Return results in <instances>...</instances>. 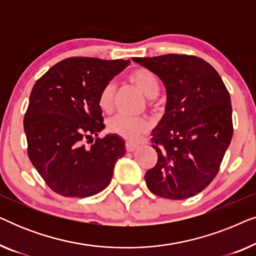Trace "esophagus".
<instances>
[{"instance_id": "esophagus-1", "label": "esophagus", "mask_w": 256, "mask_h": 256, "mask_svg": "<svg viewBox=\"0 0 256 256\" xmlns=\"http://www.w3.org/2000/svg\"><path fill=\"white\" fill-rule=\"evenodd\" d=\"M138 144H135V143H130V142H127L126 143V149H127V152H134V150L138 148Z\"/></svg>"}]
</instances>
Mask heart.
I'll list each match as a JSON object with an SVG mask.
<instances>
[{"mask_svg": "<svg viewBox=\"0 0 256 256\" xmlns=\"http://www.w3.org/2000/svg\"><path fill=\"white\" fill-rule=\"evenodd\" d=\"M129 82L141 90L146 98V104L149 106L154 104V98L158 94L160 84L158 80L152 72L146 68H138L132 72L128 76ZM115 96H116V86L113 82H107L101 88L99 96H98V104L100 110L110 112L113 110ZM149 120L144 116H126V115H115L107 122L108 130L120 138L135 141L140 135L146 132L149 129Z\"/></svg>", "mask_w": 256, "mask_h": 256, "instance_id": "obj_1", "label": "heart"}]
</instances>
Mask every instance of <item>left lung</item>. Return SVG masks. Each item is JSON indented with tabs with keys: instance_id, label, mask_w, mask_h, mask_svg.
Masks as SVG:
<instances>
[{
	"instance_id": "left-lung-1",
	"label": "left lung",
	"mask_w": 256,
	"mask_h": 256,
	"mask_svg": "<svg viewBox=\"0 0 256 256\" xmlns=\"http://www.w3.org/2000/svg\"><path fill=\"white\" fill-rule=\"evenodd\" d=\"M158 76L166 88V114L152 132L157 163L146 186L182 200L202 192L218 174L233 136L232 104L219 73L188 54L132 58Z\"/></svg>"
}]
</instances>
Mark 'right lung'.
Instances as JSON below:
<instances>
[{
  "instance_id": "add662e5",
  "label": "right lung",
  "mask_w": 256,
  "mask_h": 256,
  "mask_svg": "<svg viewBox=\"0 0 256 256\" xmlns=\"http://www.w3.org/2000/svg\"><path fill=\"white\" fill-rule=\"evenodd\" d=\"M128 64L124 59L71 57L34 85L23 121L28 156L56 194L85 198L110 185L126 146L114 134L93 140L104 128L98 96Z\"/></svg>"
}]
</instances>
